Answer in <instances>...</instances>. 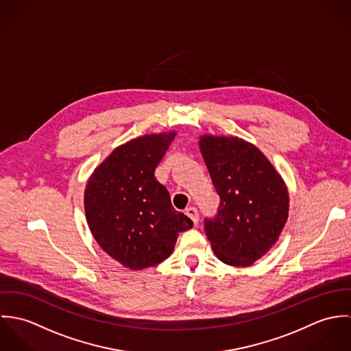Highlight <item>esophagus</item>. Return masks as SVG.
I'll list each match as a JSON object with an SVG mask.
<instances>
[{
  "label": "esophagus",
  "mask_w": 351,
  "mask_h": 351,
  "mask_svg": "<svg viewBox=\"0 0 351 351\" xmlns=\"http://www.w3.org/2000/svg\"><path fill=\"white\" fill-rule=\"evenodd\" d=\"M185 213L192 219V221H193V224H195V226H197V224H199V212H197V209H196L195 206H189V208H186Z\"/></svg>",
  "instance_id": "esophagus-1"
}]
</instances>
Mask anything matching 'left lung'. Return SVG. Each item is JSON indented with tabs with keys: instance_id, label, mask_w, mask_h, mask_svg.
Wrapping results in <instances>:
<instances>
[{
	"instance_id": "8db88e82",
	"label": "left lung",
	"mask_w": 351,
	"mask_h": 351,
	"mask_svg": "<svg viewBox=\"0 0 351 351\" xmlns=\"http://www.w3.org/2000/svg\"><path fill=\"white\" fill-rule=\"evenodd\" d=\"M201 154L220 197L205 219L216 256L231 266H250L277 242L289 210L287 185L269 159L234 136H201Z\"/></svg>"
}]
</instances>
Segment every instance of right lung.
Wrapping results in <instances>:
<instances>
[{
  "label": "right lung",
  "instance_id": "obj_1",
  "mask_svg": "<svg viewBox=\"0 0 351 351\" xmlns=\"http://www.w3.org/2000/svg\"><path fill=\"white\" fill-rule=\"evenodd\" d=\"M174 136L151 134L119 146L86 184L85 213L96 242L131 270L169 258L178 232L193 227L173 208L167 189L154 176Z\"/></svg>",
  "mask_w": 351,
  "mask_h": 351
}]
</instances>
